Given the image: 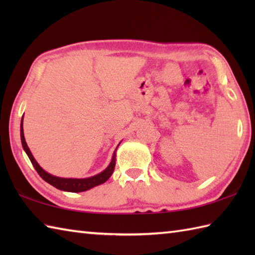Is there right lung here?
Wrapping results in <instances>:
<instances>
[{"mask_svg":"<svg viewBox=\"0 0 255 255\" xmlns=\"http://www.w3.org/2000/svg\"><path fill=\"white\" fill-rule=\"evenodd\" d=\"M23 118L21 117V122H20V140H21V145L25 150V152L28 155V158L31 162V164L34 165L35 170L37 171L38 174L40 175L42 180H45L47 183H49L50 185L55 186L58 189H61V191H66V192H72V193H79V192H84L88 191V189L93 188L97 185H101V184L105 183L108 178L111 177L113 174L114 169H115V164H116V150L114 152L113 159L111 161L110 165H108L106 169L101 172L100 174H96L94 176H91L88 178H63V177H58L55 175H51L49 173L46 172L42 167L37 163V161L35 160L34 156H32L30 150L28 148V145L26 143V140L24 137V129H23ZM119 145V144H118ZM117 145V147H118Z\"/></svg>","mask_w":255,"mask_h":255,"instance_id":"add662e5","label":"right lung"}]
</instances>
